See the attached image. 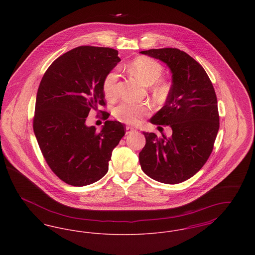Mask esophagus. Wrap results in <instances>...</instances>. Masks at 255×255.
<instances>
[{"instance_id": "obj_1", "label": "esophagus", "mask_w": 255, "mask_h": 255, "mask_svg": "<svg viewBox=\"0 0 255 255\" xmlns=\"http://www.w3.org/2000/svg\"><path fill=\"white\" fill-rule=\"evenodd\" d=\"M135 130L133 129V127H130V126H127L126 127V134H129V133H132L134 132Z\"/></svg>"}]
</instances>
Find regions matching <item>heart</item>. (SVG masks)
Here are the masks:
<instances>
[{
	"instance_id": "obj_1",
	"label": "heart",
	"mask_w": 255,
	"mask_h": 255,
	"mask_svg": "<svg viewBox=\"0 0 255 255\" xmlns=\"http://www.w3.org/2000/svg\"><path fill=\"white\" fill-rule=\"evenodd\" d=\"M131 72L138 77L142 82H144L147 85L155 84V90L158 94H163L166 91L165 86L162 83L157 82L159 77L161 76L163 68L158 63V61L141 56L131 63L130 65ZM118 80H119V74L116 71H112L106 74V76L103 79L102 89L103 93L108 98H114L118 95ZM148 108L144 105L139 104H133L130 102H123L118 107L114 110L115 117L122 122L133 124L138 122V121L147 114Z\"/></svg>"
}]
</instances>
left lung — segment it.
Segmentation results:
<instances>
[{
    "mask_svg": "<svg viewBox=\"0 0 255 255\" xmlns=\"http://www.w3.org/2000/svg\"><path fill=\"white\" fill-rule=\"evenodd\" d=\"M140 52L164 62L172 73L165 105L150 120L170 126L172 135L143 132L139 163L155 181L180 183L194 176L213 150L220 126L216 94L205 69L186 52L172 48Z\"/></svg>",
    "mask_w": 255,
    "mask_h": 255,
    "instance_id": "obj_1",
    "label": "left lung"
}]
</instances>
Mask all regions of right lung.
Returning a JSON list of instances; mask_svg holds the SVG:
<instances>
[{"instance_id":"right-lung-1","label":"right lung","mask_w":255,"mask_h":255,"mask_svg":"<svg viewBox=\"0 0 255 255\" xmlns=\"http://www.w3.org/2000/svg\"><path fill=\"white\" fill-rule=\"evenodd\" d=\"M118 55L110 48L71 49L52 62L38 88L33 117L38 144L51 171L73 186L105 176L112 151L126 132L119 122L106 121L99 132L85 123L91 110L106 106L102 83L121 61ZM104 115L105 121L110 114Z\"/></svg>"}]
</instances>
